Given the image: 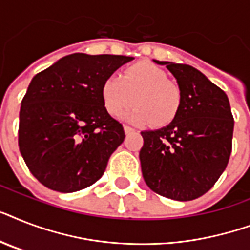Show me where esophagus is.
Wrapping results in <instances>:
<instances>
[{
    "label": "esophagus",
    "instance_id": "obj_1",
    "mask_svg": "<svg viewBox=\"0 0 250 250\" xmlns=\"http://www.w3.org/2000/svg\"><path fill=\"white\" fill-rule=\"evenodd\" d=\"M125 132L128 135V133H132L135 132V128H132V127H129V125H125Z\"/></svg>",
    "mask_w": 250,
    "mask_h": 250
}]
</instances>
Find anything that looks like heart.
I'll list each match as a JSON object with an SVG mask.
<instances>
[{"label": "heart", "instance_id": "b5f03b06", "mask_svg": "<svg viewBox=\"0 0 250 250\" xmlns=\"http://www.w3.org/2000/svg\"><path fill=\"white\" fill-rule=\"evenodd\" d=\"M106 111L118 117L123 110L132 123H149L162 127L174 121L182 105L180 86L168 80L164 68L150 62H137L125 67L121 76H107L101 85Z\"/></svg>", "mask_w": 250, "mask_h": 250}]
</instances>
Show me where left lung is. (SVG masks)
Segmentation results:
<instances>
[{
    "label": "left lung",
    "mask_w": 250,
    "mask_h": 250,
    "mask_svg": "<svg viewBox=\"0 0 250 250\" xmlns=\"http://www.w3.org/2000/svg\"><path fill=\"white\" fill-rule=\"evenodd\" d=\"M154 62L174 75L182 105L170 125L141 132V171L153 192L190 201L205 194L229 164L233 135L229 97L189 64Z\"/></svg>",
    "instance_id": "left-lung-1"
}]
</instances>
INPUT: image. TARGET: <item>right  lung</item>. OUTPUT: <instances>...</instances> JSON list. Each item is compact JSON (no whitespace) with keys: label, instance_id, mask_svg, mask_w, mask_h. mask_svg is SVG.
I'll use <instances>...</instances> for the list:
<instances>
[{"label":"right lung","instance_id":"right-lung-1","mask_svg":"<svg viewBox=\"0 0 250 250\" xmlns=\"http://www.w3.org/2000/svg\"><path fill=\"white\" fill-rule=\"evenodd\" d=\"M132 57L74 53L33 76L21 100L19 150L49 189L71 193L101 178L125 140L106 111L101 85Z\"/></svg>","mask_w":250,"mask_h":250}]
</instances>
